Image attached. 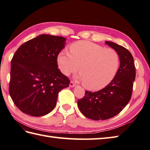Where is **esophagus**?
Masks as SVG:
<instances>
[{"label":"esophagus","mask_w":150,"mask_h":150,"mask_svg":"<svg viewBox=\"0 0 150 150\" xmlns=\"http://www.w3.org/2000/svg\"><path fill=\"white\" fill-rule=\"evenodd\" d=\"M76 86V84L73 83V81H70V83H69V86L70 87H71V88H73V87H75Z\"/></svg>","instance_id":"34e87169"}]
</instances>
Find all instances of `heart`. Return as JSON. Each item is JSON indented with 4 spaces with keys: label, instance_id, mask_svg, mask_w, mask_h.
<instances>
[{
    "label": "heart",
    "instance_id": "1",
    "mask_svg": "<svg viewBox=\"0 0 150 150\" xmlns=\"http://www.w3.org/2000/svg\"><path fill=\"white\" fill-rule=\"evenodd\" d=\"M69 50L70 52L62 50L58 53V66L66 75L79 69L80 75L77 78L84 82L88 90L103 88L115 77L120 64V56L115 49H105L88 41H79L71 44Z\"/></svg>",
    "mask_w": 150,
    "mask_h": 150
}]
</instances>
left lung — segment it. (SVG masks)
<instances>
[{"instance_id":"1","label":"left lung","mask_w":150,"mask_h":150,"mask_svg":"<svg viewBox=\"0 0 150 150\" xmlns=\"http://www.w3.org/2000/svg\"><path fill=\"white\" fill-rule=\"evenodd\" d=\"M120 56V67L115 77L105 88L98 92L86 91L77 105L82 114L93 120L112 118L124 109L131 98L136 72L133 57L124 47L106 41Z\"/></svg>"}]
</instances>
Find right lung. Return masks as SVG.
<instances>
[{"instance_id": "right-lung-1", "label": "right lung", "mask_w": 150, "mask_h": 150, "mask_svg": "<svg viewBox=\"0 0 150 150\" xmlns=\"http://www.w3.org/2000/svg\"><path fill=\"white\" fill-rule=\"evenodd\" d=\"M66 40L42 34L23 43L14 54L9 93L23 113L46 115L55 107L60 91L69 86V79L57 64V56L65 47Z\"/></svg>"}]
</instances>
